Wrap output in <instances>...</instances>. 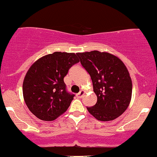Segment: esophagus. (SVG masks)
<instances>
[{
  "label": "esophagus",
  "mask_w": 157,
  "mask_h": 157,
  "mask_svg": "<svg viewBox=\"0 0 157 157\" xmlns=\"http://www.w3.org/2000/svg\"><path fill=\"white\" fill-rule=\"evenodd\" d=\"M84 93H85V92H84V90H81L80 92H79L78 94H77V97H78V98H82V97H83L84 95Z\"/></svg>",
  "instance_id": "obj_1"
}]
</instances>
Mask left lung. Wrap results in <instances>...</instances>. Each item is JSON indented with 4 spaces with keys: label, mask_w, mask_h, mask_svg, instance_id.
I'll list each match as a JSON object with an SVG mask.
<instances>
[{
    "label": "left lung",
    "mask_w": 157,
    "mask_h": 157,
    "mask_svg": "<svg viewBox=\"0 0 157 157\" xmlns=\"http://www.w3.org/2000/svg\"><path fill=\"white\" fill-rule=\"evenodd\" d=\"M81 64L90 75L97 96L88 112L99 121H112L120 117L129 106L132 81L126 66L117 56L93 50L77 52Z\"/></svg>",
    "instance_id": "1"
}]
</instances>
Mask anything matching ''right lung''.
<instances>
[{"label":"right lung","instance_id":"obj_1","mask_svg":"<svg viewBox=\"0 0 157 157\" xmlns=\"http://www.w3.org/2000/svg\"><path fill=\"white\" fill-rule=\"evenodd\" d=\"M78 61L73 52H55L31 65L23 82V96L26 106L37 118L53 121L66 112L74 95L67 92L64 78Z\"/></svg>","mask_w":157,"mask_h":157}]
</instances>
